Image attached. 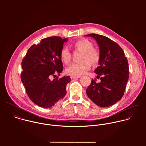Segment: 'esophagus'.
I'll list each match as a JSON object with an SVG mask.
<instances>
[{
    "instance_id": "34e87169",
    "label": "esophagus",
    "mask_w": 146,
    "mask_h": 146,
    "mask_svg": "<svg viewBox=\"0 0 146 146\" xmlns=\"http://www.w3.org/2000/svg\"><path fill=\"white\" fill-rule=\"evenodd\" d=\"M80 77H81V76H71L72 79H75V78H80Z\"/></svg>"
}]
</instances>
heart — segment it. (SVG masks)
<instances>
[{"mask_svg":"<svg viewBox=\"0 0 146 146\" xmlns=\"http://www.w3.org/2000/svg\"><path fill=\"white\" fill-rule=\"evenodd\" d=\"M75 51L81 52L79 55L80 62L68 66L66 69L68 74L80 76L86 74L91 68V64L95 65L100 58L99 51L93 47V44L87 39L79 40L73 44ZM60 57L64 63L68 64L72 58V53L67 47H63L60 52Z\"/></svg>","mask_w":146,"mask_h":146,"instance_id":"b5f03b06","label":"heart"}]
</instances>
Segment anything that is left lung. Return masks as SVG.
<instances>
[{"mask_svg":"<svg viewBox=\"0 0 146 146\" xmlns=\"http://www.w3.org/2000/svg\"><path fill=\"white\" fill-rule=\"evenodd\" d=\"M86 36L96 40L100 54L99 66L94 71L100 81L96 82V78L92 79L86 93L96 105L107 108L124 94L129 75L128 59L121 47L110 38L95 33Z\"/></svg>","mask_w":146,"mask_h":146,"instance_id":"obj_1","label":"left lung"}]
</instances>
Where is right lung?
<instances>
[{
	"mask_svg": "<svg viewBox=\"0 0 146 146\" xmlns=\"http://www.w3.org/2000/svg\"><path fill=\"white\" fill-rule=\"evenodd\" d=\"M67 40L59 36L41 39L39 44L28 49L22 60L21 79L28 96L38 106L51 108L66 94L70 77H54L55 73L60 74L63 70L60 52ZM52 76L53 80H50Z\"/></svg>",
	"mask_w": 146,
	"mask_h": 146,
	"instance_id": "add662e5",
	"label": "right lung"
}]
</instances>
